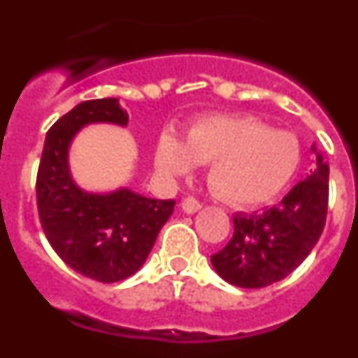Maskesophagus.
I'll return each mask as SVG.
<instances>
[{"mask_svg": "<svg viewBox=\"0 0 358 358\" xmlns=\"http://www.w3.org/2000/svg\"><path fill=\"white\" fill-rule=\"evenodd\" d=\"M182 210H185V213H195V211H199L202 208V202L197 201L195 197H185L181 202Z\"/></svg>", "mask_w": 358, "mask_h": 358, "instance_id": "esophagus-1", "label": "esophagus"}]
</instances>
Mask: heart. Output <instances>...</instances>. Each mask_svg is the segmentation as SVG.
Segmentation results:
<instances>
[{
    "label": "heart",
    "instance_id": "heart-1",
    "mask_svg": "<svg viewBox=\"0 0 358 358\" xmlns=\"http://www.w3.org/2000/svg\"><path fill=\"white\" fill-rule=\"evenodd\" d=\"M210 163L208 182L231 206H258L276 197L296 176L301 145L289 131L271 129L249 115H218L199 120L186 132L185 145L163 134L157 163L169 173H181L194 163Z\"/></svg>",
    "mask_w": 358,
    "mask_h": 358
}]
</instances>
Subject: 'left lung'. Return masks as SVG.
Instances as JSON below:
<instances>
[{"label": "left lung", "mask_w": 358, "mask_h": 358, "mask_svg": "<svg viewBox=\"0 0 358 358\" xmlns=\"http://www.w3.org/2000/svg\"><path fill=\"white\" fill-rule=\"evenodd\" d=\"M328 173V164L317 154V169L278 206L235 215V233L211 256L218 276L242 289H262L299 267L327 224Z\"/></svg>", "instance_id": "obj_1"}]
</instances>
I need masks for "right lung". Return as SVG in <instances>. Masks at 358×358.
<instances>
[{
    "label": "right lung",
    "instance_id": "1",
    "mask_svg": "<svg viewBox=\"0 0 358 358\" xmlns=\"http://www.w3.org/2000/svg\"><path fill=\"white\" fill-rule=\"evenodd\" d=\"M127 120L116 98L78 103L50 127L37 170V211L50 245L77 273L102 283L125 280L145 264L176 206L125 188L91 195L71 181L68 147L78 129Z\"/></svg>",
    "mask_w": 358,
    "mask_h": 358
}]
</instances>
